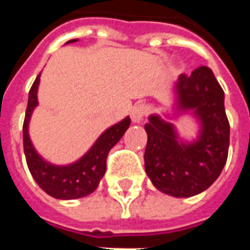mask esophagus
I'll return each instance as SVG.
<instances>
[{
	"label": "esophagus",
	"mask_w": 250,
	"mask_h": 250,
	"mask_svg": "<svg viewBox=\"0 0 250 250\" xmlns=\"http://www.w3.org/2000/svg\"><path fill=\"white\" fill-rule=\"evenodd\" d=\"M147 112V107L145 104H136L132 107L131 109V120L134 122V123H141L143 118H145V115Z\"/></svg>",
	"instance_id": "1"
}]
</instances>
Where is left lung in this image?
I'll return each mask as SVG.
<instances>
[{"label": "left lung", "instance_id": "1", "mask_svg": "<svg viewBox=\"0 0 250 250\" xmlns=\"http://www.w3.org/2000/svg\"><path fill=\"white\" fill-rule=\"evenodd\" d=\"M224 100L225 93L213 71L199 66L174 83L173 104L163 116H148L145 168L159 191L188 198L205 191L220 177L228 159L230 132ZM184 114L197 123L195 138L181 137L169 122Z\"/></svg>", "mask_w": 250, "mask_h": 250}]
</instances>
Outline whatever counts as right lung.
I'll return each mask as SVG.
<instances>
[{
    "label": "right lung",
    "instance_id": "1",
    "mask_svg": "<svg viewBox=\"0 0 250 250\" xmlns=\"http://www.w3.org/2000/svg\"><path fill=\"white\" fill-rule=\"evenodd\" d=\"M77 39L69 40L76 42ZM40 76L36 77L29 91L28 107L25 112L22 136H24V152L32 177L46 194L57 199H77L93 193L100 184L105 173V163L109 150L120 141L130 127V116H125L114 125L103 131L92 146L82 158L68 165H55L41 157L32 143L29 135L30 118L35 108L39 105L37 92L40 85Z\"/></svg>",
    "mask_w": 250,
    "mask_h": 250
}]
</instances>
